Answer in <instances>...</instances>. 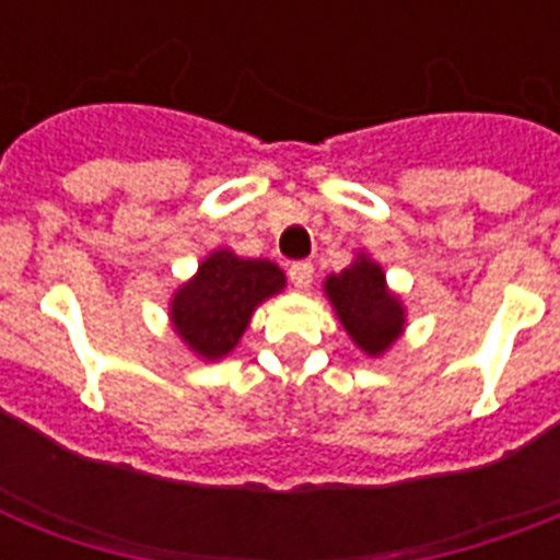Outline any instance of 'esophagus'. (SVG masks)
I'll use <instances>...</instances> for the list:
<instances>
[{
  "label": "esophagus",
  "mask_w": 560,
  "mask_h": 560,
  "mask_svg": "<svg viewBox=\"0 0 560 560\" xmlns=\"http://www.w3.org/2000/svg\"><path fill=\"white\" fill-rule=\"evenodd\" d=\"M288 276H290V281H293V288L307 290V288H311V281H314V264H311V261L290 264Z\"/></svg>",
  "instance_id": "34e87169"
}]
</instances>
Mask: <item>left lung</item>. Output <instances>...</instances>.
Returning a JSON list of instances; mask_svg holds the SVG:
<instances>
[{
    "instance_id": "left-lung-1",
    "label": "left lung",
    "mask_w": 560,
    "mask_h": 560,
    "mask_svg": "<svg viewBox=\"0 0 560 560\" xmlns=\"http://www.w3.org/2000/svg\"><path fill=\"white\" fill-rule=\"evenodd\" d=\"M323 293L342 331L366 358H383L407 331V305L366 249H358L346 270L325 276Z\"/></svg>"
}]
</instances>
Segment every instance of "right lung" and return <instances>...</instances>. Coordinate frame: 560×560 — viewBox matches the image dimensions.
<instances>
[{"label":"right lung","mask_w":560,"mask_h":560,"mask_svg":"<svg viewBox=\"0 0 560 560\" xmlns=\"http://www.w3.org/2000/svg\"><path fill=\"white\" fill-rule=\"evenodd\" d=\"M284 288L288 276L279 264L218 246L197 264L191 279L171 293V331L194 358L218 363L237 349L255 311Z\"/></svg>","instance_id":"1"}]
</instances>
